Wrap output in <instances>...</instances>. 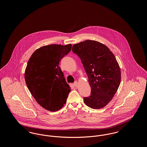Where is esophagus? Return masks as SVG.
<instances>
[{"instance_id":"1","label":"esophagus","mask_w":147,"mask_h":147,"mask_svg":"<svg viewBox=\"0 0 147 147\" xmlns=\"http://www.w3.org/2000/svg\"><path fill=\"white\" fill-rule=\"evenodd\" d=\"M74 86L76 88L78 87V83L77 82V81H76V82L74 83Z\"/></svg>"}]
</instances>
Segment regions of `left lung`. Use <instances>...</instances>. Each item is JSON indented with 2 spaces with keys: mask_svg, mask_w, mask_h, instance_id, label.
<instances>
[{
  "mask_svg": "<svg viewBox=\"0 0 147 147\" xmlns=\"http://www.w3.org/2000/svg\"><path fill=\"white\" fill-rule=\"evenodd\" d=\"M72 51L80 58L91 87V95L83 98L85 104L94 109L105 107L121 82V70L115 56L104 44L92 40L74 45Z\"/></svg>",
  "mask_w": 147,
  "mask_h": 147,
  "instance_id": "1",
  "label": "left lung"
}]
</instances>
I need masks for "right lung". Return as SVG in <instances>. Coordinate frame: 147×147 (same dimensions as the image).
I'll use <instances>...</instances> for the list:
<instances>
[{
  "label": "right lung",
  "instance_id": "right-lung-1",
  "mask_svg": "<svg viewBox=\"0 0 147 147\" xmlns=\"http://www.w3.org/2000/svg\"><path fill=\"white\" fill-rule=\"evenodd\" d=\"M71 49V45H50L32 53L25 71V79L32 95L42 107L55 112L66 102L70 87L59 64Z\"/></svg>",
  "mask_w": 147,
  "mask_h": 147
}]
</instances>
